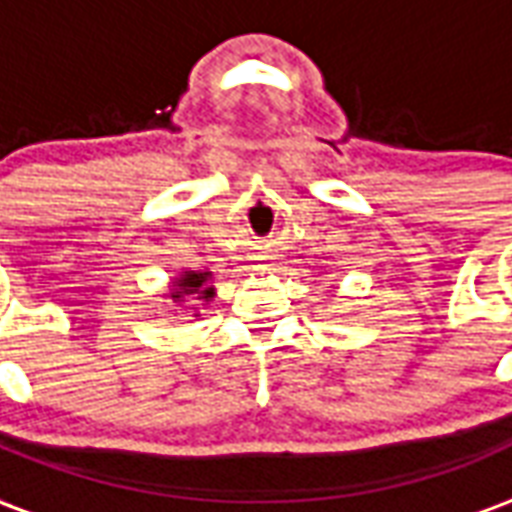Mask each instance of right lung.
<instances>
[{
  "label": "right lung",
  "mask_w": 512,
  "mask_h": 512,
  "mask_svg": "<svg viewBox=\"0 0 512 512\" xmlns=\"http://www.w3.org/2000/svg\"><path fill=\"white\" fill-rule=\"evenodd\" d=\"M213 282V271H191V268H183L178 271L175 277L169 279L167 293H164V299L172 301V307H191L194 315L191 318H200V310L194 307V301H200L202 304H208L216 296V288L211 285Z\"/></svg>",
  "instance_id": "obj_1"
}]
</instances>
